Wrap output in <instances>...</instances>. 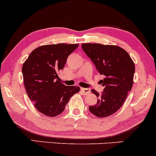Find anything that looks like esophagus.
I'll use <instances>...</instances> for the list:
<instances>
[{"mask_svg": "<svg viewBox=\"0 0 156 156\" xmlns=\"http://www.w3.org/2000/svg\"><path fill=\"white\" fill-rule=\"evenodd\" d=\"M81 91L84 94H88L91 92V90L89 88H81Z\"/></svg>", "mask_w": 156, "mask_h": 156, "instance_id": "34e87169", "label": "esophagus"}]
</instances>
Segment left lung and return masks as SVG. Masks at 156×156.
<instances>
[{
  "label": "left lung",
  "mask_w": 156,
  "mask_h": 156,
  "mask_svg": "<svg viewBox=\"0 0 156 156\" xmlns=\"http://www.w3.org/2000/svg\"><path fill=\"white\" fill-rule=\"evenodd\" d=\"M82 48L100 74L104 90L101 94L92 89L98 98L89 111L98 118H106L118 111L133 85L135 64L129 53L116 45L85 43Z\"/></svg>",
  "instance_id": "left-lung-1"
}]
</instances>
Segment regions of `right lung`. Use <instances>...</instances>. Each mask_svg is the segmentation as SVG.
Wrapping results in <instances>:
<instances>
[{
  "label": "right lung",
  "instance_id": "right-lung-1",
  "mask_svg": "<svg viewBox=\"0 0 156 156\" xmlns=\"http://www.w3.org/2000/svg\"><path fill=\"white\" fill-rule=\"evenodd\" d=\"M78 46L62 43L40 46L31 52L23 64L27 94L35 108L46 116L61 114L70 98L80 91V87L65 85L58 76L68 56Z\"/></svg>",
  "mask_w": 156,
  "mask_h": 156
}]
</instances>
